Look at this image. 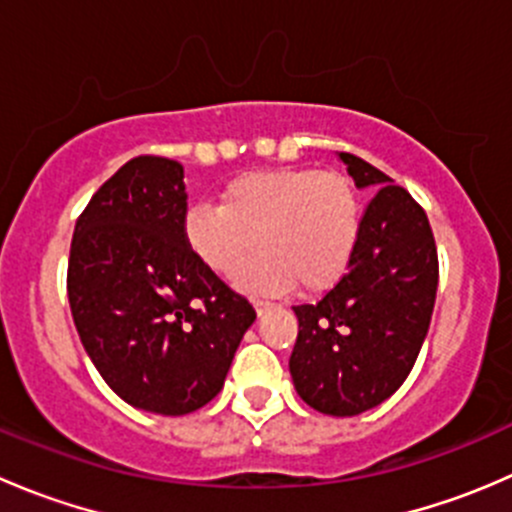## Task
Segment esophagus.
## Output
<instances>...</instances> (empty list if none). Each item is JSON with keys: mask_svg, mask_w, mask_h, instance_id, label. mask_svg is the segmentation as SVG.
Masks as SVG:
<instances>
[{"mask_svg": "<svg viewBox=\"0 0 512 512\" xmlns=\"http://www.w3.org/2000/svg\"><path fill=\"white\" fill-rule=\"evenodd\" d=\"M252 304H255L257 314H262V312H265V309L272 307V302H267V299H252Z\"/></svg>", "mask_w": 512, "mask_h": 512, "instance_id": "esophagus-1", "label": "esophagus"}]
</instances>
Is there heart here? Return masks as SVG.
<instances>
[{"mask_svg": "<svg viewBox=\"0 0 512 512\" xmlns=\"http://www.w3.org/2000/svg\"><path fill=\"white\" fill-rule=\"evenodd\" d=\"M361 223L364 208L349 175L275 168L232 178L220 205H190L183 237L195 260L215 275H232L252 247H262L237 272L245 292H282L299 282L317 294L347 275Z\"/></svg>", "mask_w": 512, "mask_h": 512, "instance_id": "b5f03b06", "label": "heart"}]
</instances>
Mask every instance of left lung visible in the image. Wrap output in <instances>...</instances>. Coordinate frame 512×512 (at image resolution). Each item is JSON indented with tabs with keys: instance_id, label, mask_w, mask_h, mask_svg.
I'll return each mask as SVG.
<instances>
[{
	"instance_id": "1",
	"label": "left lung",
	"mask_w": 512,
	"mask_h": 512,
	"mask_svg": "<svg viewBox=\"0 0 512 512\" xmlns=\"http://www.w3.org/2000/svg\"><path fill=\"white\" fill-rule=\"evenodd\" d=\"M356 188L376 190L347 275L317 304L292 307L289 374L319 414L356 416L389 399L414 369L431 324L438 255L421 205L366 160L339 153Z\"/></svg>"
}]
</instances>
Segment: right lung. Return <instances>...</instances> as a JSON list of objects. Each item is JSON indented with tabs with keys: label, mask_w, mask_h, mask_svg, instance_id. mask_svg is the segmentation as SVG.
I'll return each instance as SVG.
<instances>
[{
	"label": "right lung",
	"mask_w": 512,
	"mask_h": 512,
	"mask_svg": "<svg viewBox=\"0 0 512 512\" xmlns=\"http://www.w3.org/2000/svg\"><path fill=\"white\" fill-rule=\"evenodd\" d=\"M183 165L138 156L116 170L76 220L71 317L113 394L160 416L220 394L255 309L205 270L183 237Z\"/></svg>",
	"instance_id": "1"
}]
</instances>
